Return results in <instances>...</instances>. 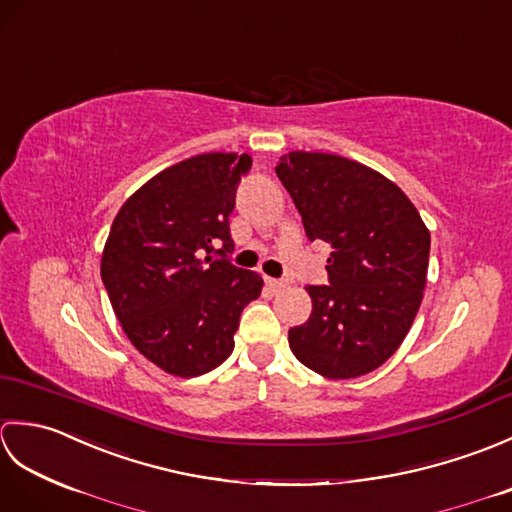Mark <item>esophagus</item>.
<instances>
[{"label": "esophagus", "mask_w": 512, "mask_h": 512, "mask_svg": "<svg viewBox=\"0 0 512 512\" xmlns=\"http://www.w3.org/2000/svg\"><path fill=\"white\" fill-rule=\"evenodd\" d=\"M266 286L273 290V292H277V290H281L286 286V281H281V279H273V277H266Z\"/></svg>", "instance_id": "1"}]
</instances>
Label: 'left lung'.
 I'll return each instance as SVG.
<instances>
[{
  "instance_id": "1",
  "label": "left lung",
  "mask_w": 512,
  "mask_h": 512,
  "mask_svg": "<svg viewBox=\"0 0 512 512\" xmlns=\"http://www.w3.org/2000/svg\"><path fill=\"white\" fill-rule=\"evenodd\" d=\"M310 242L330 244V286H308L312 314L290 328L299 361L325 378L374 372L416 319L431 235L398 184L361 162L290 151L275 167Z\"/></svg>"
}]
</instances>
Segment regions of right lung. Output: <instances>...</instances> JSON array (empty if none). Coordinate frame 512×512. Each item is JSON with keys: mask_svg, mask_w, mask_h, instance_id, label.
<instances>
[{"mask_svg": "<svg viewBox=\"0 0 512 512\" xmlns=\"http://www.w3.org/2000/svg\"><path fill=\"white\" fill-rule=\"evenodd\" d=\"M250 165L248 154L224 151L187 158L147 180L114 217L103 284L127 339L162 372L193 378L222 365L242 310L262 295V277L213 255L233 250L228 215Z\"/></svg>", "mask_w": 512, "mask_h": 512, "instance_id": "add662e5", "label": "right lung"}]
</instances>
